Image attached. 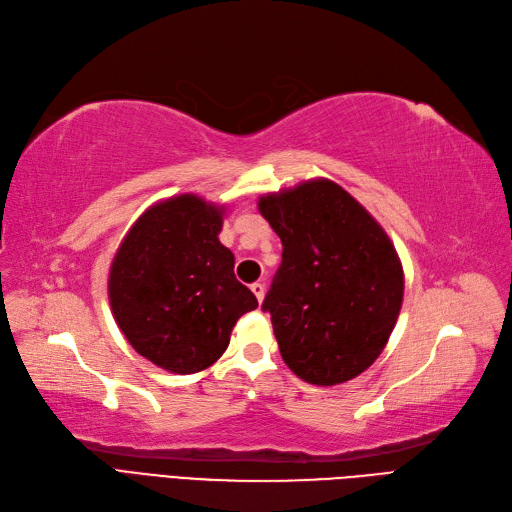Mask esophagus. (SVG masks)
Masks as SVG:
<instances>
[{
  "mask_svg": "<svg viewBox=\"0 0 512 512\" xmlns=\"http://www.w3.org/2000/svg\"><path fill=\"white\" fill-rule=\"evenodd\" d=\"M252 292L256 294L258 303H262V298H264V284H260V281H256V284H252Z\"/></svg>",
  "mask_w": 512,
  "mask_h": 512,
  "instance_id": "esophagus-1",
  "label": "esophagus"
}]
</instances>
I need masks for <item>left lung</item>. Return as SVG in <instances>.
Returning <instances> with one entry per match:
<instances>
[{
	"instance_id": "obj_1",
	"label": "left lung",
	"mask_w": 512,
	"mask_h": 512,
	"mask_svg": "<svg viewBox=\"0 0 512 512\" xmlns=\"http://www.w3.org/2000/svg\"><path fill=\"white\" fill-rule=\"evenodd\" d=\"M284 254L262 309L296 377H358L396 326L404 273L381 224L339 184L317 178L258 199Z\"/></svg>"
}]
</instances>
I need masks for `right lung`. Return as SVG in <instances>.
Wrapping results in <instances>:
<instances>
[{"instance_id":"obj_1","label":"right lung","mask_w":512,"mask_h":512,"mask_svg":"<svg viewBox=\"0 0 512 512\" xmlns=\"http://www.w3.org/2000/svg\"><path fill=\"white\" fill-rule=\"evenodd\" d=\"M222 216L224 205L197 195L154 203L112 260L108 294L118 328L139 356L169 373L214 364L239 317L258 307L218 239Z\"/></svg>"}]
</instances>
